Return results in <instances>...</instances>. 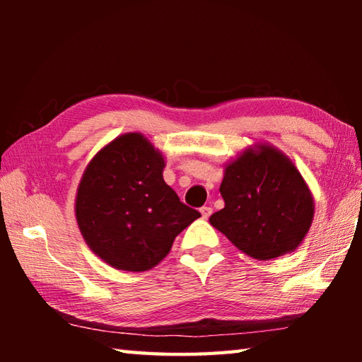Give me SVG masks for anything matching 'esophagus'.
<instances>
[{
  "mask_svg": "<svg viewBox=\"0 0 362 362\" xmlns=\"http://www.w3.org/2000/svg\"><path fill=\"white\" fill-rule=\"evenodd\" d=\"M199 212H201V217H203L204 220H207V218L211 217V214H212V207L204 206V207H201Z\"/></svg>",
  "mask_w": 362,
  "mask_h": 362,
  "instance_id": "1",
  "label": "esophagus"
}]
</instances>
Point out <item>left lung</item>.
<instances>
[{"instance_id":"obj_1","label":"left lung","mask_w":362,"mask_h":362,"mask_svg":"<svg viewBox=\"0 0 362 362\" xmlns=\"http://www.w3.org/2000/svg\"><path fill=\"white\" fill-rule=\"evenodd\" d=\"M220 194L225 207L209 222L257 260L291 254L308 235L313 193L292 159L268 142H257L223 164Z\"/></svg>"}]
</instances>
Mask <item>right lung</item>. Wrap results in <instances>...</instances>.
<instances>
[{
  "mask_svg": "<svg viewBox=\"0 0 362 362\" xmlns=\"http://www.w3.org/2000/svg\"><path fill=\"white\" fill-rule=\"evenodd\" d=\"M166 156L140 132L121 134L86 166L75 217L89 249L115 269L140 273L170 252L201 217L163 179Z\"/></svg>",
  "mask_w": 362,
  "mask_h": 362,
  "instance_id": "add662e5",
  "label": "right lung"
}]
</instances>
